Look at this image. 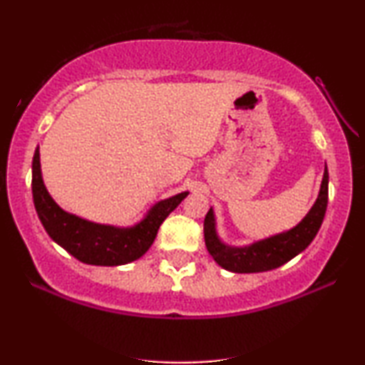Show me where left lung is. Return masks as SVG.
I'll return each instance as SVG.
<instances>
[{
  "mask_svg": "<svg viewBox=\"0 0 365 365\" xmlns=\"http://www.w3.org/2000/svg\"><path fill=\"white\" fill-rule=\"evenodd\" d=\"M328 205V168L324 166L322 187L318 197L310 212L304 217L299 225L287 230V232L272 235V237L255 241L246 246H230L223 243L217 233V222L214 209L207 212L204 220V238L209 253L214 257L218 266L232 272L250 274L264 272L279 266L300 255L313 238L317 237L322 227Z\"/></svg>",
  "mask_w": 365,
  "mask_h": 365,
  "instance_id": "1",
  "label": "left lung"
}]
</instances>
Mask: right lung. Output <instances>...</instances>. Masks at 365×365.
<instances>
[{"label": "right lung", "mask_w": 365, "mask_h": 365, "mask_svg": "<svg viewBox=\"0 0 365 365\" xmlns=\"http://www.w3.org/2000/svg\"><path fill=\"white\" fill-rule=\"evenodd\" d=\"M187 190L156 202L142 220L132 227H114L89 222L70 214L52 199L43 184L41 153L36 148L32 160V197L43 228L55 243L93 266H122L142 257L153 245L165 218L187 197Z\"/></svg>", "instance_id": "right-lung-1"}]
</instances>
